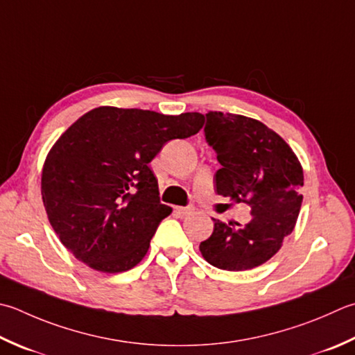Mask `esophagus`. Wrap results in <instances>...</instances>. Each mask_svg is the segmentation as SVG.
<instances>
[{"mask_svg": "<svg viewBox=\"0 0 355 355\" xmlns=\"http://www.w3.org/2000/svg\"><path fill=\"white\" fill-rule=\"evenodd\" d=\"M175 209H177V212L180 215H183V217H186V215H191L193 211H196V207H193V206H186V207L178 206V207H175Z\"/></svg>", "mask_w": 355, "mask_h": 355, "instance_id": "obj_1", "label": "esophagus"}]
</instances>
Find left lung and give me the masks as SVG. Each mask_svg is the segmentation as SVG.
Returning <instances> with one entry per match:
<instances>
[{
  "label": "left lung",
  "mask_w": 355,
  "mask_h": 355,
  "mask_svg": "<svg viewBox=\"0 0 355 355\" xmlns=\"http://www.w3.org/2000/svg\"><path fill=\"white\" fill-rule=\"evenodd\" d=\"M206 116V140L221 164L215 191L251 206V221L235 226L212 218V235L200 243V252L218 269H252L279 252L294 231L303 201V168L291 146L261 121L237 114Z\"/></svg>",
  "instance_id": "left-lung-1"
}]
</instances>
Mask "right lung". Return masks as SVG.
Masks as SVG:
<instances>
[{"label": "right lung", "mask_w": 355, "mask_h": 355, "mask_svg": "<svg viewBox=\"0 0 355 355\" xmlns=\"http://www.w3.org/2000/svg\"><path fill=\"white\" fill-rule=\"evenodd\" d=\"M205 115L100 106L80 116L49 150L41 197L49 223L75 259L106 274L129 270L148 254L162 220L149 163L173 138L196 135Z\"/></svg>", "instance_id": "add662e5"}]
</instances>
